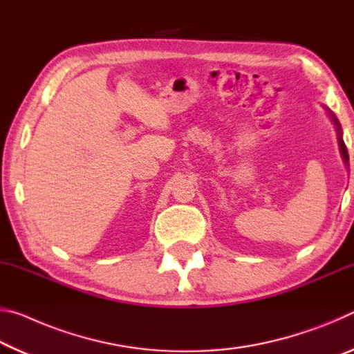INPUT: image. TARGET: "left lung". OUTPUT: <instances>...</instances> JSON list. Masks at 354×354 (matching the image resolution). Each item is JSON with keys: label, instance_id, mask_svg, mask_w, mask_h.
Returning a JSON list of instances; mask_svg holds the SVG:
<instances>
[{"label": "left lung", "instance_id": "obj_1", "mask_svg": "<svg viewBox=\"0 0 354 354\" xmlns=\"http://www.w3.org/2000/svg\"><path fill=\"white\" fill-rule=\"evenodd\" d=\"M331 113V112H329ZM331 118L334 120V124H335V128H337V134H339V145H340V151H342V156H344V159H345V162H348V151H346V147H345V143H344V140H342V128H340V124H339V122H337V118L334 117V113H331Z\"/></svg>", "mask_w": 354, "mask_h": 354}]
</instances>
